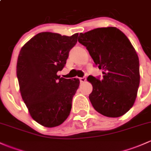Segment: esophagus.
<instances>
[{"label":"esophagus","instance_id":"34e87169","mask_svg":"<svg viewBox=\"0 0 151 151\" xmlns=\"http://www.w3.org/2000/svg\"><path fill=\"white\" fill-rule=\"evenodd\" d=\"M80 81L81 82H85L86 80V77H82V78H80Z\"/></svg>","mask_w":151,"mask_h":151}]
</instances>
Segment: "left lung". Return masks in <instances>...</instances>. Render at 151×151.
I'll list each match as a JSON object with an SVG mask.
<instances>
[{"instance_id":"obj_1","label":"left lung","mask_w":151,"mask_h":151,"mask_svg":"<svg viewBox=\"0 0 151 151\" xmlns=\"http://www.w3.org/2000/svg\"><path fill=\"white\" fill-rule=\"evenodd\" d=\"M78 42L86 47L103 74L101 78H87L93 86L88 96L92 106L104 116H122L133 106L140 84L139 59L133 46L116 27L80 33Z\"/></svg>"}]
</instances>
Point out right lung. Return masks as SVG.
Returning <instances> with one entry per match:
<instances>
[{"mask_svg":"<svg viewBox=\"0 0 151 151\" xmlns=\"http://www.w3.org/2000/svg\"><path fill=\"white\" fill-rule=\"evenodd\" d=\"M78 34L70 37L42 32L24 45L18 57L17 75L24 103L32 117L46 127L60 125L69 116L78 78L58 76L66 64Z\"/></svg>","mask_w":151,"mask_h":151,"instance_id":"add662e5","label":"right lung"}]
</instances>
